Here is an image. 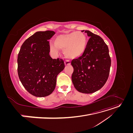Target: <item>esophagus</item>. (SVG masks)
Here are the masks:
<instances>
[{"mask_svg": "<svg viewBox=\"0 0 133 133\" xmlns=\"http://www.w3.org/2000/svg\"><path fill=\"white\" fill-rule=\"evenodd\" d=\"M64 63H65V65H70V64H71L70 62L69 61V60H65V62H64Z\"/></svg>", "mask_w": 133, "mask_h": 133, "instance_id": "esophagus-1", "label": "esophagus"}]
</instances>
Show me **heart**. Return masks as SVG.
<instances>
[{
  "instance_id": "1",
  "label": "heart",
  "mask_w": 133,
  "mask_h": 133,
  "mask_svg": "<svg viewBox=\"0 0 133 133\" xmlns=\"http://www.w3.org/2000/svg\"><path fill=\"white\" fill-rule=\"evenodd\" d=\"M87 39L85 34L81 31H74L57 36L55 44L50 43V49L54 53H58L59 49L64 51L65 57L75 59L80 57L85 50Z\"/></svg>"
}]
</instances>
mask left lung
I'll return each mask as SVG.
<instances>
[{
    "instance_id": "8db88e82",
    "label": "left lung",
    "mask_w": 133,
    "mask_h": 133,
    "mask_svg": "<svg viewBox=\"0 0 133 133\" xmlns=\"http://www.w3.org/2000/svg\"><path fill=\"white\" fill-rule=\"evenodd\" d=\"M85 33L90 39L83 55L71 61L74 68L71 79L78 91L90 94L101 89L107 82L111 59L103 39L89 30Z\"/></svg>"
}]
</instances>
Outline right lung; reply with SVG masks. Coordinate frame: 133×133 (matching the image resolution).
Instances as JSON below:
<instances>
[{
    "label": "right lung",
    "instance_id": "add662e5",
    "mask_svg": "<svg viewBox=\"0 0 133 133\" xmlns=\"http://www.w3.org/2000/svg\"><path fill=\"white\" fill-rule=\"evenodd\" d=\"M54 31H37L23 43L18 55V74L25 89L37 97L51 94L57 75L65 67L62 59L49 55L50 39Z\"/></svg>",
    "mask_w": 133,
    "mask_h": 133
}]
</instances>
